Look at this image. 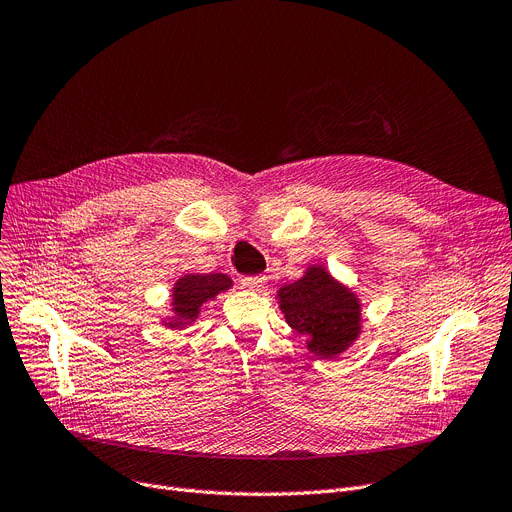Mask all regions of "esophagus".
<instances>
[{
	"label": "esophagus",
	"instance_id": "1",
	"mask_svg": "<svg viewBox=\"0 0 512 512\" xmlns=\"http://www.w3.org/2000/svg\"><path fill=\"white\" fill-rule=\"evenodd\" d=\"M264 285H267V277H262V275L243 277V279H241V288L252 290V292H262Z\"/></svg>",
	"mask_w": 512,
	"mask_h": 512
}]
</instances>
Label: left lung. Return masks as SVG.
Wrapping results in <instances>:
<instances>
[{"instance_id":"obj_1","label":"left lung","mask_w":512,"mask_h":512,"mask_svg":"<svg viewBox=\"0 0 512 512\" xmlns=\"http://www.w3.org/2000/svg\"><path fill=\"white\" fill-rule=\"evenodd\" d=\"M277 296L285 321L309 338V351L321 359L346 351L359 336L357 296L321 267H311L302 279L283 285Z\"/></svg>"}]
</instances>
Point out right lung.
Returning a JSON list of instances; mask_svg holds the SVG:
<instances>
[{"instance_id": "1", "label": "right lung", "mask_w": 512, "mask_h": 512, "mask_svg": "<svg viewBox=\"0 0 512 512\" xmlns=\"http://www.w3.org/2000/svg\"><path fill=\"white\" fill-rule=\"evenodd\" d=\"M229 288H231V279L222 273L185 275L182 279H178L172 294L176 317L168 325L178 327V325L195 321L203 304L212 300L218 292H224Z\"/></svg>"}]
</instances>
